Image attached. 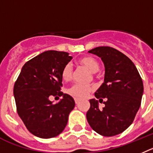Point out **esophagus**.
<instances>
[{
	"instance_id": "1",
	"label": "esophagus",
	"mask_w": 153,
	"mask_h": 153,
	"mask_svg": "<svg viewBox=\"0 0 153 153\" xmlns=\"http://www.w3.org/2000/svg\"><path fill=\"white\" fill-rule=\"evenodd\" d=\"M75 104H78V102H79V100H78V99H75Z\"/></svg>"
}]
</instances>
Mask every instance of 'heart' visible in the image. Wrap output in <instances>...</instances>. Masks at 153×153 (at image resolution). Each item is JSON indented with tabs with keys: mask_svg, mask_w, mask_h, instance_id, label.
Here are the masks:
<instances>
[{
	"mask_svg": "<svg viewBox=\"0 0 153 153\" xmlns=\"http://www.w3.org/2000/svg\"><path fill=\"white\" fill-rule=\"evenodd\" d=\"M78 63L82 66L87 68L91 72H97L100 68L99 62L94 58L91 56H84L80 58L78 60ZM95 74V73H94ZM62 78L65 82H68L73 77V69L70 64L65 65L62 71ZM94 90V87L92 86H84L82 85H75L71 87L68 90L69 95L73 97L75 99L82 100L86 98L88 96L89 93Z\"/></svg>",
	"mask_w": 153,
	"mask_h": 153,
	"instance_id": "obj_1",
	"label": "heart"
}]
</instances>
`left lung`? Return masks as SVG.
<instances>
[{
	"instance_id": "8db88e82",
	"label": "left lung",
	"mask_w": 153,
	"mask_h": 153,
	"mask_svg": "<svg viewBox=\"0 0 153 153\" xmlns=\"http://www.w3.org/2000/svg\"><path fill=\"white\" fill-rule=\"evenodd\" d=\"M99 56L105 67L104 82L91 99L86 114L89 125L104 137L123 133L131 125L141 105L143 83L137 67L123 53L110 46H99L88 51Z\"/></svg>"
}]
</instances>
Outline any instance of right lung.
I'll return each mask as SVG.
<instances>
[{"instance_id": "obj_1", "label": "right lung", "mask_w": 153, "mask_h": 153, "mask_svg": "<svg viewBox=\"0 0 153 153\" xmlns=\"http://www.w3.org/2000/svg\"><path fill=\"white\" fill-rule=\"evenodd\" d=\"M72 59L68 53L49 50L24 64L13 87L16 111L27 130L39 138L56 137L64 130L75 100L61 91L62 71ZM51 96H63L57 104Z\"/></svg>"}]
</instances>
